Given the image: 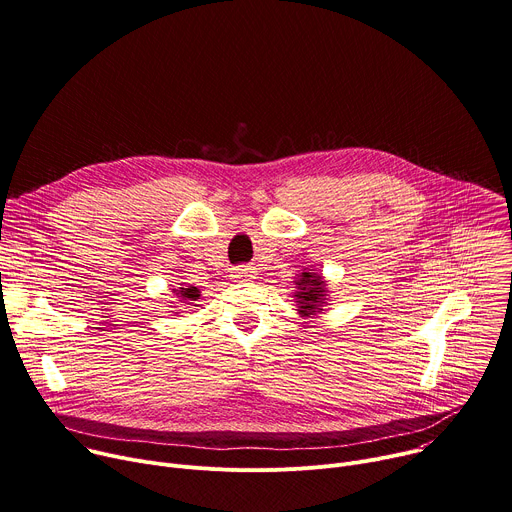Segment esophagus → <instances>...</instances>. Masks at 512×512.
<instances>
[{"instance_id": "1", "label": "esophagus", "mask_w": 512, "mask_h": 512, "mask_svg": "<svg viewBox=\"0 0 512 512\" xmlns=\"http://www.w3.org/2000/svg\"><path fill=\"white\" fill-rule=\"evenodd\" d=\"M232 278L238 280V282H250V280L254 278V268L248 266V264L234 266V268H232Z\"/></svg>"}]
</instances>
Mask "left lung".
Instances as JSON below:
<instances>
[{
  "label": "left lung",
  "instance_id": "left-lung-1",
  "mask_svg": "<svg viewBox=\"0 0 512 512\" xmlns=\"http://www.w3.org/2000/svg\"><path fill=\"white\" fill-rule=\"evenodd\" d=\"M297 303H299V311L303 315H315V311L321 309L323 303V295H325V287H323V280L319 274L315 272H303L301 280L297 282Z\"/></svg>",
  "mask_w": 512,
  "mask_h": 512
}]
</instances>
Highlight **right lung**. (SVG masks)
Wrapping results in <instances>:
<instances>
[{
  "mask_svg": "<svg viewBox=\"0 0 512 512\" xmlns=\"http://www.w3.org/2000/svg\"><path fill=\"white\" fill-rule=\"evenodd\" d=\"M179 295L183 297V301H197V299H199V291H197L195 287H191V289H183Z\"/></svg>",
  "mask_w": 512,
  "mask_h": 512,
  "instance_id": "obj_1",
  "label": "right lung"
}]
</instances>
